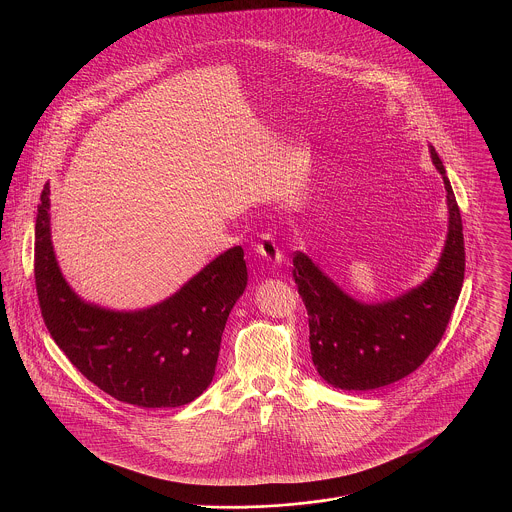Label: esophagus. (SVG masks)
<instances>
[{
    "label": "esophagus",
    "instance_id": "esophagus-1",
    "mask_svg": "<svg viewBox=\"0 0 512 512\" xmlns=\"http://www.w3.org/2000/svg\"><path fill=\"white\" fill-rule=\"evenodd\" d=\"M257 253L270 263L272 267H280L282 265V253H280V247L274 242V238L270 234H263L261 236V242L255 245Z\"/></svg>",
    "mask_w": 512,
    "mask_h": 512
}]
</instances>
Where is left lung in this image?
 Returning <instances> with one entry per match:
<instances>
[{
	"label": "left lung",
	"instance_id": "1",
	"mask_svg": "<svg viewBox=\"0 0 512 512\" xmlns=\"http://www.w3.org/2000/svg\"><path fill=\"white\" fill-rule=\"evenodd\" d=\"M447 199V236L432 274L393 299L365 303L322 272L303 251L293 253V278L309 315L313 365L334 388L368 391L409 376L436 349L461 295L463 220L438 151L428 144Z\"/></svg>",
	"mask_w": 512,
	"mask_h": 512
}]
</instances>
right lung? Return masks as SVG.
Wrapping results in <instances>:
<instances>
[{"instance_id": "1", "label": "right lung", "mask_w": 512, "mask_h": 512, "mask_svg": "<svg viewBox=\"0 0 512 512\" xmlns=\"http://www.w3.org/2000/svg\"><path fill=\"white\" fill-rule=\"evenodd\" d=\"M49 205L46 184L36 215L34 278L51 338L92 384L122 403L142 409L192 403L213 382L226 320L247 286L244 249L220 253L161 303L115 311L82 299L65 280Z\"/></svg>"}]
</instances>
